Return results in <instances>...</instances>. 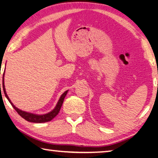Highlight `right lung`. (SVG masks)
<instances>
[{
    "instance_id": "obj_1",
    "label": "right lung",
    "mask_w": 158,
    "mask_h": 158,
    "mask_svg": "<svg viewBox=\"0 0 158 158\" xmlns=\"http://www.w3.org/2000/svg\"><path fill=\"white\" fill-rule=\"evenodd\" d=\"M3 77H4V74H3ZM0 88H1V84H0ZM2 89H3V92L5 93V97L7 98V100H8V101L10 102V103L11 104L12 106H13V108L15 109L16 111H17V113L23 118H24L27 121L31 122V123H42L49 122L50 121H52L53 118L57 116L58 114L59 113L61 106L63 105L64 99H65V97L68 91V90H66L65 92L63 93V94L60 96V98L59 99V100H58L56 107L53 109L52 111L44 115H37V114H33L31 113H28V112H26L22 110H20V109H19L18 108L16 107L14 105H13L11 100H10L8 96H7L6 91H5V85H4V78H2Z\"/></svg>"
}]
</instances>
